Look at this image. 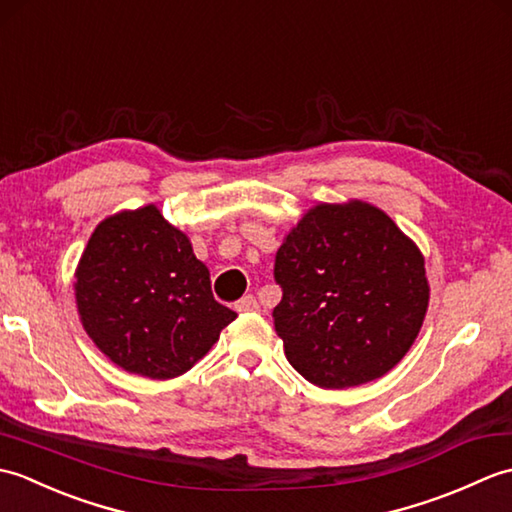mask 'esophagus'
<instances>
[{
  "mask_svg": "<svg viewBox=\"0 0 512 512\" xmlns=\"http://www.w3.org/2000/svg\"><path fill=\"white\" fill-rule=\"evenodd\" d=\"M235 310L237 312H257L259 310V303H257V299L253 295H246V297H242V299L235 303Z\"/></svg>",
  "mask_w": 512,
  "mask_h": 512,
  "instance_id": "34e87169",
  "label": "esophagus"
}]
</instances>
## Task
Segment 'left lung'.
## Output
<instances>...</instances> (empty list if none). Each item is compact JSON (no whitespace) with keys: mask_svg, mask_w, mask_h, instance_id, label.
<instances>
[{"mask_svg":"<svg viewBox=\"0 0 512 512\" xmlns=\"http://www.w3.org/2000/svg\"><path fill=\"white\" fill-rule=\"evenodd\" d=\"M273 310L288 363L323 389L385 376L409 352L429 308L420 248L376 206L317 204L275 257Z\"/></svg>","mask_w":512,"mask_h":512,"instance_id":"obj_1","label":"left lung"}]
</instances>
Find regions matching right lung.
<instances>
[{"mask_svg":"<svg viewBox=\"0 0 512 512\" xmlns=\"http://www.w3.org/2000/svg\"><path fill=\"white\" fill-rule=\"evenodd\" d=\"M74 277L85 332L129 374L189 372L237 317L213 299L209 268L154 204L105 217Z\"/></svg>","mask_w":512,"mask_h":512,"instance_id":"right-lung-1","label":"right lung"}]
</instances>
